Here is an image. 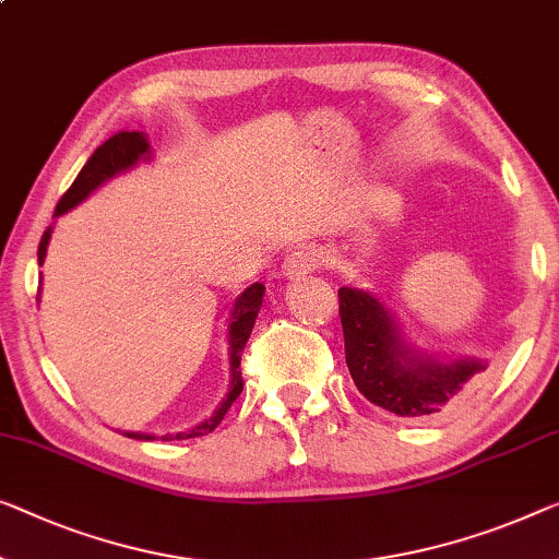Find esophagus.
I'll use <instances>...</instances> for the list:
<instances>
[{"label":"esophagus","mask_w":559,"mask_h":559,"mask_svg":"<svg viewBox=\"0 0 559 559\" xmlns=\"http://www.w3.org/2000/svg\"><path fill=\"white\" fill-rule=\"evenodd\" d=\"M316 269H319V255L311 251H296L283 261V276L288 278H301Z\"/></svg>","instance_id":"obj_1"}]
</instances>
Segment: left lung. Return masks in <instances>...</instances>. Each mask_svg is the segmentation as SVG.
Returning <instances> with one entry per match:
<instances>
[{
    "mask_svg": "<svg viewBox=\"0 0 559 559\" xmlns=\"http://www.w3.org/2000/svg\"><path fill=\"white\" fill-rule=\"evenodd\" d=\"M346 366L356 389L396 416L431 419L452 409L487 371L479 356H437L416 348L377 294L338 288Z\"/></svg>",
    "mask_w": 559,
    "mask_h": 559,
    "instance_id": "8db88e82",
    "label": "left lung"
}]
</instances>
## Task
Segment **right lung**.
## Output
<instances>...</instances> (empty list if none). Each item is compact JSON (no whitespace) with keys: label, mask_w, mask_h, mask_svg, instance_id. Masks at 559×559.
I'll use <instances>...</instances> for the list:
<instances>
[{"label":"right lung","mask_w":559,"mask_h":559,"mask_svg":"<svg viewBox=\"0 0 559 559\" xmlns=\"http://www.w3.org/2000/svg\"><path fill=\"white\" fill-rule=\"evenodd\" d=\"M147 160H153V150H150L145 132H118V135L105 140V143L99 145L93 155H90V160L85 163V168L80 170L78 178H74L70 190H67V193L60 198V203H57V207H55V218H60V215L70 213L72 207H78L82 200H87L97 188H103L107 180L118 178L120 173H128V170L135 168L138 163H147ZM52 230H55V226H49L45 230V236H41V240H39V251H37L39 265L45 263L47 246H49V238H52ZM263 294H265L263 283H253V286H248L243 294H240L236 301H233L230 319H228L230 381H228L226 399H223V402L218 404V409H215L211 416H207V419H203L190 429L168 431V435H143V431H122V437L140 439V441H155V439L175 441V439L205 437V435H211L215 427H218L223 416H226V412L230 409V404L236 402L240 391H243V379H240V369H238L240 354H243L248 338H251V331H253V323L258 319V311H261V306H263Z\"/></svg>","instance_id":"add662e5"}]
</instances>
